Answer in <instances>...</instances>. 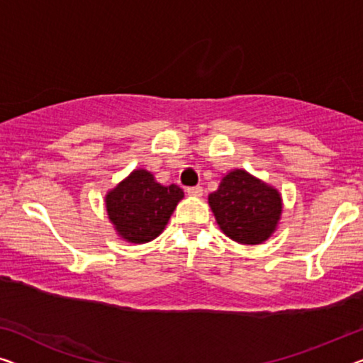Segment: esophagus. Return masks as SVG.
Wrapping results in <instances>:
<instances>
[{
    "instance_id": "1",
    "label": "esophagus",
    "mask_w": 363,
    "mask_h": 363,
    "mask_svg": "<svg viewBox=\"0 0 363 363\" xmlns=\"http://www.w3.org/2000/svg\"><path fill=\"white\" fill-rule=\"evenodd\" d=\"M189 196H192V197H200L203 194V189L200 187V186H194V187H187V191H186Z\"/></svg>"
}]
</instances>
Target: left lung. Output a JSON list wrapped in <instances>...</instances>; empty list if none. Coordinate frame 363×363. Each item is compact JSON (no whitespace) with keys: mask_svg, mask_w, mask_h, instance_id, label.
<instances>
[{"mask_svg":"<svg viewBox=\"0 0 363 363\" xmlns=\"http://www.w3.org/2000/svg\"><path fill=\"white\" fill-rule=\"evenodd\" d=\"M220 230L240 245H261L277 230L282 194L245 169H231L208 196Z\"/></svg>","mask_w":363,"mask_h":363,"instance_id":"obj_1","label":"left lung"}]
</instances>
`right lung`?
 <instances>
[{
  "instance_id": "right-lung-1",
  "label": "right lung",
  "mask_w": 363,
  "mask_h": 363,
  "mask_svg": "<svg viewBox=\"0 0 363 363\" xmlns=\"http://www.w3.org/2000/svg\"><path fill=\"white\" fill-rule=\"evenodd\" d=\"M182 199L179 186H163L140 167L111 189L104 200L116 233L133 245H143L163 233Z\"/></svg>"
}]
</instances>
